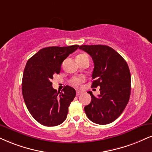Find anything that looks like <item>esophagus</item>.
Returning a JSON list of instances; mask_svg holds the SVG:
<instances>
[{
  "label": "esophagus",
  "mask_w": 152,
  "mask_h": 152,
  "mask_svg": "<svg viewBox=\"0 0 152 152\" xmlns=\"http://www.w3.org/2000/svg\"><path fill=\"white\" fill-rule=\"evenodd\" d=\"M82 94V92H80V91H77V96H80V95Z\"/></svg>",
  "instance_id": "1"
}]
</instances>
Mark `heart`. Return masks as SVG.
<instances>
[{"label": "heart", "mask_w": 152, "mask_h": 152, "mask_svg": "<svg viewBox=\"0 0 152 152\" xmlns=\"http://www.w3.org/2000/svg\"><path fill=\"white\" fill-rule=\"evenodd\" d=\"M85 56H87V55H86V54H80V55H78L77 56V58L85 57ZM82 81H83V79H82V77H75L73 78L72 80H71L70 83L72 84L73 86H75V87H78V86L81 84V82Z\"/></svg>", "instance_id": "b5f03b06"}]
</instances>
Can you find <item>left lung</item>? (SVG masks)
Returning a JSON list of instances; mask_svg holds the SVG:
<instances>
[{
	"instance_id": "obj_1",
	"label": "left lung",
	"mask_w": 152,
	"mask_h": 152,
	"mask_svg": "<svg viewBox=\"0 0 152 152\" xmlns=\"http://www.w3.org/2000/svg\"><path fill=\"white\" fill-rule=\"evenodd\" d=\"M94 61L91 87H100V94L91 91V103L85 107L88 118L106 125L116 120L126 107L131 90V75L126 61L115 50L106 45H82L79 47Z\"/></svg>"
}]
</instances>
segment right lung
I'll return each mask as SVG.
<instances>
[{
	"mask_svg": "<svg viewBox=\"0 0 152 152\" xmlns=\"http://www.w3.org/2000/svg\"><path fill=\"white\" fill-rule=\"evenodd\" d=\"M78 47L79 45L44 48L28 60L22 77V95L28 110L40 124L56 126L66 119L75 89L67 85L57 91L50 81L54 74L61 72L63 61Z\"/></svg>",
	"mask_w": 152,
	"mask_h": 152,
	"instance_id": "obj_1",
	"label": "right lung"
}]
</instances>
